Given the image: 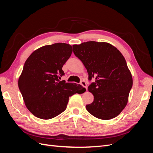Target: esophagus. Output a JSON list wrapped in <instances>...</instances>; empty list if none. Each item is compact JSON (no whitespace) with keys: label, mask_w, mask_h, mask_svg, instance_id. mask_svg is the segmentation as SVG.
<instances>
[{"label":"esophagus","mask_w":153,"mask_h":153,"mask_svg":"<svg viewBox=\"0 0 153 153\" xmlns=\"http://www.w3.org/2000/svg\"><path fill=\"white\" fill-rule=\"evenodd\" d=\"M80 84L84 87H85V89L87 90V84H86V82H85V81H84V80H82L81 82H80Z\"/></svg>","instance_id":"34e87169"}]
</instances>
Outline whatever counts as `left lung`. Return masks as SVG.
Wrapping results in <instances>:
<instances>
[{
	"label": "left lung",
	"instance_id": "1",
	"mask_svg": "<svg viewBox=\"0 0 153 153\" xmlns=\"http://www.w3.org/2000/svg\"><path fill=\"white\" fill-rule=\"evenodd\" d=\"M73 53L95 81L88 87L93 102L86 105L91 115L100 119H113L127 105L132 88L131 74L122 53L112 45L87 41L73 46Z\"/></svg>",
	"mask_w": 153,
	"mask_h": 153
}]
</instances>
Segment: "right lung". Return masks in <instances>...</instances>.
<instances>
[{
    "instance_id": "right-lung-1",
    "label": "right lung",
    "mask_w": 153,
    "mask_h": 153,
    "mask_svg": "<svg viewBox=\"0 0 153 153\" xmlns=\"http://www.w3.org/2000/svg\"><path fill=\"white\" fill-rule=\"evenodd\" d=\"M73 50L66 43L46 45L35 50L25 61L18 87L27 108L34 116L50 119L66 110L69 97L86 90L80 84L61 81L63 65Z\"/></svg>"
}]
</instances>
